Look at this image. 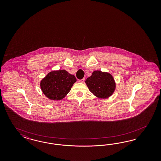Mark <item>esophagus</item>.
Returning a JSON list of instances; mask_svg holds the SVG:
<instances>
[{
    "mask_svg": "<svg viewBox=\"0 0 161 161\" xmlns=\"http://www.w3.org/2000/svg\"><path fill=\"white\" fill-rule=\"evenodd\" d=\"M84 81H85V78H83V79H81V80H78V81L80 82V83H83L84 82Z\"/></svg>",
    "mask_w": 161,
    "mask_h": 161,
    "instance_id": "34e87169",
    "label": "esophagus"
}]
</instances>
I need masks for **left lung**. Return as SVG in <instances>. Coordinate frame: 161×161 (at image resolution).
I'll return each mask as SVG.
<instances>
[{
    "label": "left lung",
    "mask_w": 161,
    "mask_h": 161,
    "mask_svg": "<svg viewBox=\"0 0 161 161\" xmlns=\"http://www.w3.org/2000/svg\"><path fill=\"white\" fill-rule=\"evenodd\" d=\"M86 83L89 90L100 98L109 97L116 88V83L112 75L98 70L94 71L92 75L87 78Z\"/></svg>",
    "instance_id": "8db88e82"
}]
</instances>
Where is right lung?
<instances>
[{"label": "right lung", "mask_w": 161, "mask_h": 161, "mask_svg": "<svg viewBox=\"0 0 161 161\" xmlns=\"http://www.w3.org/2000/svg\"><path fill=\"white\" fill-rule=\"evenodd\" d=\"M77 79L67 71L60 69L49 73L40 83L41 90L47 97L59 100L66 96Z\"/></svg>", "instance_id": "obj_1"}]
</instances>
